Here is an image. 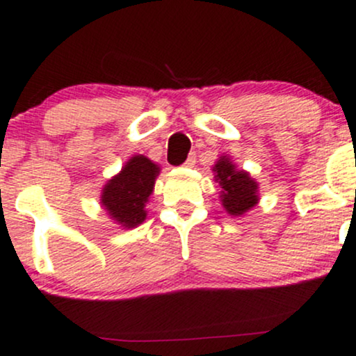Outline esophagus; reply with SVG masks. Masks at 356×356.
Wrapping results in <instances>:
<instances>
[{"label":"esophagus","mask_w":356,"mask_h":356,"mask_svg":"<svg viewBox=\"0 0 356 356\" xmlns=\"http://www.w3.org/2000/svg\"><path fill=\"white\" fill-rule=\"evenodd\" d=\"M194 163H196V155H189L187 160L184 162V167H194Z\"/></svg>","instance_id":"1"}]
</instances>
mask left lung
Returning <instances> with one entry per match:
<instances>
[{
	"label": "left lung",
	"instance_id": "8db88e82",
	"mask_svg": "<svg viewBox=\"0 0 356 356\" xmlns=\"http://www.w3.org/2000/svg\"><path fill=\"white\" fill-rule=\"evenodd\" d=\"M216 172V181L221 186V201L225 209L233 216L247 213L250 208L257 204V182L243 170H238L228 159L221 157L216 165L213 167Z\"/></svg>",
	"mask_w": 356,
	"mask_h": 356
}]
</instances>
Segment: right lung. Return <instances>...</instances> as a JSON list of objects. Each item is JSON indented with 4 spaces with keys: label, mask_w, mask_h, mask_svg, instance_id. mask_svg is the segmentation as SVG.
I'll use <instances>...</instances> for the list:
<instances>
[{
    "label": "right lung",
    "mask_w": 356,
    "mask_h": 356,
    "mask_svg": "<svg viewBox=\"0 0 356 356\" xmlns=\"http://www.w3.org/2000/svg\"><path fill=\"white\" fill-rule=\"evenodd\" d=\"M159 167L143 155H135L116 177L104 186L101 202L109 216L124 228L143 222L147 216L145 202L154 193Z\"/></svg>",
    "instance_id": "1"
}]
</instances>
